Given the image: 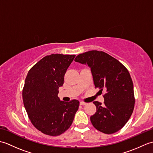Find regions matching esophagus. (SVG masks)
<instances>
[{"instance_id":"esophagus-1","label":"esophagus","mask_w":153,"mask_h":153,"mask_svg":"<svg viewBox=\"0 0 153 153\" xmlns=\"http://www.w3.org/2000/svg\"><path fill=\"white\" fill-rule=\"evenodd\" d=\"M80 105H82V106H84V105H86L87 103L85 102H83V101H81L80 102Z\"/></svg>"}]
</instances>
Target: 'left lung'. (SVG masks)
<instances>
[{"label": "left lung", "mask_w": 153, "mask_h": 153, "mask_svg": "<svg viewBox=\"0 0 153 153\" xmlns=\"http://www.w3.org/2000/svg\"><path fill=\"white\" fill-rule=\"evenodd\" d=\"M74 60L88 65L95 87L106 91L103 105L93 102L97 111L90 120L94 128L106 134L119 131L128 122L135 105L134 84L128 69L103 51L86 52Z\"/></svg>", "instance_id": "8db88e82"}]
</instances>
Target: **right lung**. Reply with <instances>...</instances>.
<instances>
[{"label":"right lung","mask_w":153,"mask_h":153,"mask_svg":"<svg viewBox=\"0 0 153 153\" xmlns=\"http://www.w3.org/2000/svg\"><path fill=\"white\" fill-rule=\"evenodd\" d=\"M75 54L47 55L29 70L22 91L23 101L32 124L44 134L60 135L71 126L79 100L64 102L58 97L64 75Z\"/></svg>","instance_id":"add662e5"}]
</instances>
